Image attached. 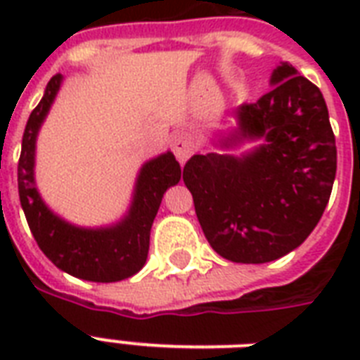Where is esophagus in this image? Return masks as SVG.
<instances>
[{"mask_svg":"<svg viewBox=\"0 0 360 360\" xmlns=\"http://www.w3.org/2000/svg\"><path fill=\"white\" fill-rule=\"evenodd\" d=\"M172 149H174L175 157L181 164H185L188 160V157L194 151V143H192V138L186 132H177V134L172 138Z\"/></svg>","mask_w":360,"mask_h":360,"instance_id":"34e87169","label":"esophagus"}]
</instances>
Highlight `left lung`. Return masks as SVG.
<instances>
[{"instance_id": "obj_1", "label": "left lung", "mask_w": 360, "mask_h": 360, "mask_svg": "<svg viewBox=\"0 0 360 360\" xmlns=\"http://www.w3.org/2000/svg\"><path fill=\"white\" fill-rule=\"evenodd\" d=\"M273 89L236 112L226 147L263 140L236 155H194L183 181L213 250L236 263H267L302 245L318 226L336 175V143L318 86L280 63Z\"/></svg>"}]
</instances>
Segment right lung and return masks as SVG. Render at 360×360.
<instances>
[{
  "instance_id": "1",
  "label": "right lung",
  "mask_w": 360,
  "mask_h": 360,
  "mask_svg": "<svg viewBox=\"0 0 360 360\" xmlns=\"http://www.w3.org/2000/svg\"><path fill=\"white\" fill-rule=\"evenodd\" d=\"M63 76L48 82L44 97L31 112L22 138L18 160V194L30 230L44 256L65 273L91 282H117L146 265L153 220L164 192L179 183L181 166L172 153H164L141 166L129 213L108 228H78L42 202L35 186V141L42 121L61 87Z\"/></svg>"
}]
</instances>
